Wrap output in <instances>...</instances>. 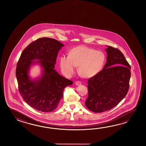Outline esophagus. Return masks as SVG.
<instances>
[{"mask_svg": "<svg viewBox=\"0 0 146 146\" xmlns=\"http://www.w3.org/2000/svg\"><path fill=\"white\" fill-rule=\"evenodd\" d=\"M81 84V82L80 81H75V84L77 85V86H79Z\"/></svg>", "mask_w": 146, "mask_h": 146, "instance_id": "esophagus-1", "label": "esophagus"}]
</instances>
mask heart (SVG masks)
I'll use <instances>...</instances> for the list:
<instances>
[{
  "mask_svg": "<svg viewBox=\"0 0 146 146\" xmlns=\"http://www.w3.org/2000/svg\"><path fill=\"white\" fill-rule=\"evenodd\" d=\"M106 55L102 51H97L88 47L79 46L72 48L69 56H62L60 66L62 72L67 76L74 73L76 66L81 76L85 78L94 76L105 64Z\"/></svg>",
  "mask_w": 146,
  "mask_h": 146,
  "instance_id": "b5f03b06",
  "label": "heart"
}]
</instances>
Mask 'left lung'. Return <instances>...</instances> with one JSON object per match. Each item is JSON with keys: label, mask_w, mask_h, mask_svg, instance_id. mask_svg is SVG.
<instances>
[{"label": "left lung", "mask_w": 146, "mask_h": 146, "mask_svg": "<svg viewBox=\"0 0 146 146\" xmlns=\"http://www.w3.org/2000/svg\"><path fill=\"white\" fill-rule=\"evenodd\" d=\"M107 62L102 70L88 80L87 108L96 113L110 110L126 96L129 88L130 66L118 48L106 49Z\"/></svg>", "instance_id": "1"}]
</instances>
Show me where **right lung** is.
Returning <instances> with one entry per match:
<instances>
[{
    "instance_id": "right-lung-1",
    "label": "right lung",
    "mask_w": 146,
    "mask_h": 146,
    "mask_svg": "<svg viewBox=\"0 0 146 146\" xmlns=\"http://www.w3.org/2000/svg\"><path fill=\"white\" fill-rule=\"evenodd\" d=\"M64 45L56 40L42 37L34 40L23 50L17 62L16 74L19 92L28 105L41 112H52L63 97V90L73 84L54 70L59 50ZM39 59L44 68L40 80L31 81L27 72L31 60Z\"/></svg>"
}]
</instances>
